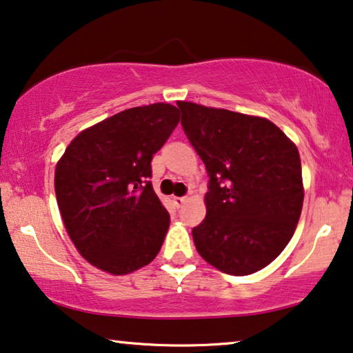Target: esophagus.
I'll return each instance as SVG.
<instances>
[{"label":"esophagus","mask_w":353,"mask_h":353,"mask_svg":"<svg viewBox=\"0 0 353 353\" xmlns=\"http://www.w3.org/2000/svg\"><path fill=\"white\" fill-rule=\"evenodd\" d=\"M186 201H188V197H186V196H183V197H178V196H175V197H173V202H175L178 207L183 205V203H185Z\"/></svg>","instance_id":"1"}]
</instances>
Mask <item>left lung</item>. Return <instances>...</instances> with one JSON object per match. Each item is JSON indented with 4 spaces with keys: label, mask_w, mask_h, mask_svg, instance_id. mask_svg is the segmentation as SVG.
<instances>
[{
    "label": "left lung",
    "mask_w": 353,
    "mask_h": 353,
    "mask_svg": "<svg viewBox=\"0 0 353 353\" xmlns=\"http://www.w3.org/2000/svg\"><path fill=\"white\" fill-rule=\"evenodd\" d=\"M181 125L210 176L201 256L231 275L270 264L293 237L304 202L298 148L265 117L178 101Z\"/></svg>",
    "instance_id": "8db88e82"
}]
</instances>
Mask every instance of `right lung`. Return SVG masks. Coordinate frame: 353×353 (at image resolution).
<instances>
[{"mask_svg":"<svg viewBox=\"0 0 353 353\" xmlns=\"http://www.w3.org/2000/svg\"><path fill=\"white\" fill-rule=\"evenodd\" d=\"M178 113L170 103L121 111L79 132L55 165L65 229L94 268L127 275L159 253L170 216L148 178Z\"/></svg>","mask_w":353,"mask_h":353,"instance_id":"right-lung-1","label":"right lung"}]
</instances>
